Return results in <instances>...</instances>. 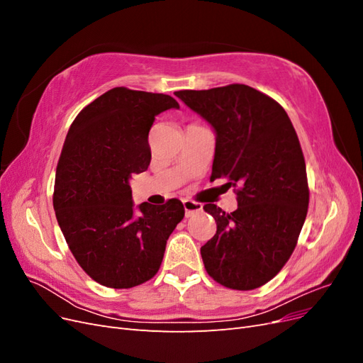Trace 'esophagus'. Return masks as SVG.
<instances>
[{"mask_svg":"<svg viewBox=\"0 0 363 363\" xmlns=\"http://www.w3.org/2000/svg\"><path fill=\"white\" fill-rule=\"evenodd\" d=\"M183 207H184V212H186V218L192 216L194 213L200 212L201 208H203L200 203H195L192 200H183Z\"/></svg>","mask_w":363,"mask_h":363,"instance_id":"esophagus-1","label":"esophagus"}]
</instances>
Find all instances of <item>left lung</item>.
Wrapping results in <instances>:
<instances>
[{"mask_svg": "<svg viewBox=\"0 0 363 363\" xmlns=\"http://www.w3.org/2000/svg\"><path fill=\"white\" fill-rule=\"evenodd\" d=\"M175 96L215 130L212 180L236 188L238 208L206 204L216 233L201 247L208 276L230 289L250 291L276 277L291 257L309 206L306 163L284 108L247 84Z\"/></svg>", "mask_w": 363, "mask_h": 363, "instance_id": "1", "label": "left lung"}]
</instances>
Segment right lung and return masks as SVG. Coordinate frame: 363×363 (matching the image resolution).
Segmentation results:
<instances>
[{
    "label": "right lung",
    "instance_id": "right-lung-1",
    "mask_svg": "<svg viewBox=\"0 0 363 363\" xmlns=\"http://www.w3.org/2000/svg\"><path fill=\"white\" fill-rule=\"evenodd\" d=\"M164 94L113 87L77 115L57 163L52 206L75 260L103 286L128 289L156 276L169 235L184 216L131 200L130 179L151 160L148 133L159 113L179 108Z\"/></svg>",
    "mask_w": 363,
    "mask_h": 363
}]
</instances>
